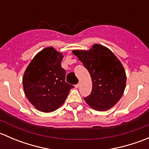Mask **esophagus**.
Here are the masks:
<instances>
[{
	"label": "esophagus",
	"mask_w": 149,
	"mask_h": 149,
	"mask_svg": "<svg viewBox=\"0 0 149 149\" xmlns=\"http://www.w3.org/2000/svg\"><path fill=\"white\" fill-rule=\"evenodd\" d=\"M75 87H76V88H79V87H80V83H79V84H76V86H75Z\"/></svg>",
	"instance_id": "34e87169"
}]
</instances>
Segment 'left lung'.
Instances as JSON below:
<instances>
[{
    "instance_id": "8db88e82",
    "label": "left lung",
    "mask_w": 149,
    "mask_h": 149,
    "mask_svg": "<svg viewBox=\"0 0 149 149\" xmlns=\"http://www.w3.org/2000/svg\"><path fill=\"white\" fill-rule=\"evenodd\" d=\"M88 70L92 90L84 100L91 108L99 111L110 109L124 93L126 74L120 61L108 48L95 44L89 50H73Z\"/></svg>"
}]
</instances>
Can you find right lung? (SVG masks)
<instances>
[{
    "label": "right lung",
    "instance_id": "1",
    "mask_svg": "<svg viewBox=\"0 0 149 149\" xmlns=\"http://www.w3.org/2000/svg\"><path fill=\"white\" fill-rule=\"evenodd\" d=\"M63 55L52 47L34 56L23 77L24 93L38 110L50 112L59 108L73 85L65 82V70L61 67Z\"/></svg>",
    "mask_w": 149,
    "mask_h": 149
}]
</instances>
